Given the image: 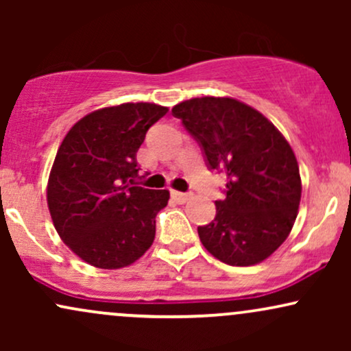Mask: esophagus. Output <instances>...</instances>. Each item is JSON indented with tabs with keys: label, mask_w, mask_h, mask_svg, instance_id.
Here are the masks:
<instances>
[{
	"label": "esophagus",
	"mask_w": 351,
	"mask_h": 351,
	"mask_svg": "<svg viewBox=\"0 0 351 351\" xmlns=\"http://www.w3.org/2000/svg\"><path fill=\"white\" fill-rule=\"evenodd\" d=\"M171 198L176 201L178 204L186 203V201L191 198V193H181V191H171Z\"/></svg>",
	"instance_id": "obj_1"
}]
</instances>
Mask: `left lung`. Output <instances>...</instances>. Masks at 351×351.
Returning a JSON list of instances; mask_svg holds the SVG:
<instances>
[{
    "instance_id": "obj_1",
    "label": "left lung",
    "mask_w": 351,
    "mask_h": 351,
    "mask_svg": "<svg viewBox=\"0 0 351 351\" xmlns=\"http://www.w3.org/2000/svg\"><path fill=\"white\" fill-rule=\"evenodd\" d=\"M199 143L209 170L226 173L216 217L198 228L209 254L229 265L263 263L291 234L302 181L284 135L247 104L231 97L189 99L171 108Z\"/></svg>"
}]
</instances>
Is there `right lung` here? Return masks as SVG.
Listing matches in <instances>:
<instances>
[{
	"label": "right lung",
	"instance_id": "right-lung-1",
	"mask_svg": "<svg viewBox=\"0 0 351 351\" xmlns=\"http://www.w3.org/2000/svg\"><path fill=\"white\" fill-rule=\"evenodd\" d=\"M168 108L127 102L82 117L67 132L47 181V206L64 244L99 269L134 264L155 239L168 189L136 186V152Z\"/></svg>",
	"mask_w": 351,
	"mask_h": 351
}]
</instances>
